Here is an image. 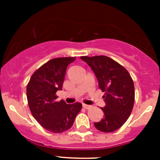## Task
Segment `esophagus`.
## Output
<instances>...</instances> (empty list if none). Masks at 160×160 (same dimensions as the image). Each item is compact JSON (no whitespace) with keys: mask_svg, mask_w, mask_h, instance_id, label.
I'll return each instance as SVG.
<instances>
[{"mask_svg":"<svg viewBox=\"0 0 160 160\" xmlns=\"http://www.w3.org/2000/svg\"><path fill=\"white\" fill-rule=\"evenodd\" d=\"M82 107H84L85 109H90L92 107V106H90V105H87V104H82Z\"/></svg>","mask_w":160,"mask_h":160,"instance_id":"1","label":"esophagus"}]
</instances>
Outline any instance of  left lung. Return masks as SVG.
Instances as JSON below:
<instances>
[{"mask_svg": "<svg viewBox=\"0 0 160 160\" xmlns=\"http://www.w3.org/2000/svg\"><path fill=\"white\" fill-rule=\"evenodd\" d=\"M94 71L102 92L105 107H101L104 116L94 122V127L102 132L119 129L129 118L135 102V87L130 73L122 66L107 56H82Z\"/></svg>", "mask_w": 160, "mask_h": 160, "instance_id": "1", "label": "left lung"}]
</instances>
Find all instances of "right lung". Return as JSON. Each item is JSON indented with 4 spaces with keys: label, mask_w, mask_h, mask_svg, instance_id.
<instances>
[{
    "label": "right lung",
    "mask_w": 160,
    "mask_h": 160,
    "mask_svg": "<svg viewBox=\"0 0 160 160\" xmlns=\"http://www.w3.org/2000/svg\"><path fill=\"white\" fill-rule=\"evenodd\" d=\"M75 58L51 59L31 76L26 94L32 116L42 128L53 133H62L70 129L82 109V103L66 104L57 101L56 92L62 90L68 65Z\"/></svg>",
    "instance_id": "obj_1"
}]
</instances>
